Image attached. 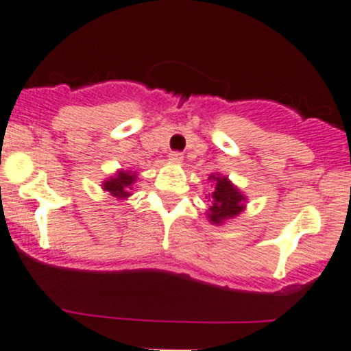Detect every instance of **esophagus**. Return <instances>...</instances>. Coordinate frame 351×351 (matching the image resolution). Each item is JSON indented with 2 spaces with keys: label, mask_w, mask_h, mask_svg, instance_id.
<instances>
[{
  "label": "esophagus",
  "mask_w": 351,
  "mask_h": 351,
  "mask_svg": "<svg viewBox=\"0 0 351 351\" xmlns=\"http://www.w3.org/2000/svg\"><path fill=\"white\" fill-rule=\"evenodd\" d=\"M168 160L171 161V163H182L183 154L180 153V151H171V153L168 154Z\"/></svg>",
  "instance_id": "esophagus-1"
}]
</instances>
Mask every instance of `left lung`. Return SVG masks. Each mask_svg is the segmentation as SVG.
<instances>
[{
    "mask_svg": "<svg viewBox=\"0 0 351 351\" xmlns=\"http://www.w3.org/2000/svg\"><path fill=\"white\" fill-rule=\"evenodd\" d=\"M210 178L215 182V190L212 193V205H210V220L213 223H222L223 220L239 215L243 210V195L237 190L227 176H215Z\"/></svg>",
    "mask_w": 351,
    "mask_h": 351,
    "instance_id": "1",
    "label": "left lung"
}]
</instances>
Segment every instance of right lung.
Here are the masks:
<instances>
[{"label":"right lung","instance_id":"right-lung-1","mask_svg":"<svg viewBox=\"0 0 351 351\" xmlns=\"http://www.w3.org/2000/svg\"><path fill=\"white\" fill-rule=\"evenodd\" d=\"M134 182H136L134 173L119 171L114 178H110L104 183V190H108L112 197L126 198L129 197V190H131L132 183Z\"/></svg>","mask_w":351,"mask_h":351}]
</instances>
